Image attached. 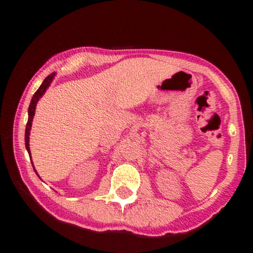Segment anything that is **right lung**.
I'll use <instances>...</instances> for the list:
<instances>
[{"label":"right lung","instance_id":"obj_1","mask_svg":"<svg viewBox=\"0 0 253 253\" xmlns=\"http://www.w3.org/2000/svg\"><path fill=\"white\" fill-rule=\"evenodd\" d=\"M54 77H55V72H53V74H50L49 76H47V77L44 78V81H43L42 84L40 85V87L38 88V91L33 94L32 100H31V103H30V107H29V120H27L26 129H25V147H26V150H27V152H29L30 155H31L30 144H29V141H30V131H31V126H32L33 116H34V114H36L37 103H38V101H39V99L41 98V96L44 94L46 89L49 87L50 83L53 82ZM31 162H32V161H31ZM33 169H34V167H33ZM34 171H36V169H34Z\"/></svg>","mask_w":253,"mask_h":253}]
</instances>
